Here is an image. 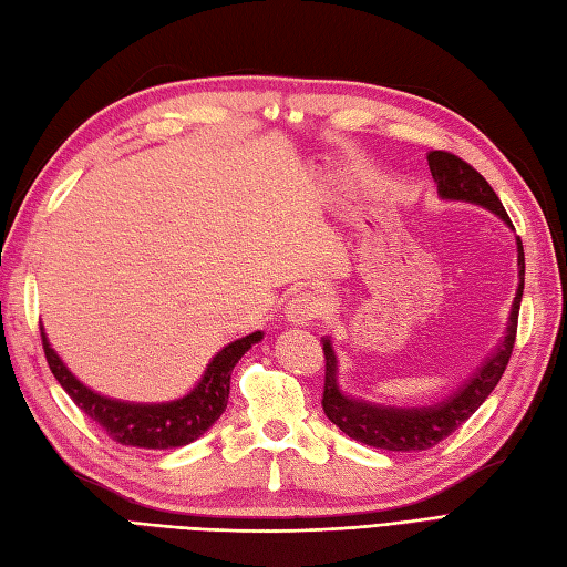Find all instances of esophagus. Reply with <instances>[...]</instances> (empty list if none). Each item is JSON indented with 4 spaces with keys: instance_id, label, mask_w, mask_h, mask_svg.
I'll use <instances>...</instances> for the list:
<instances>
[{
    "instance_id": "1",
    "label": "esophagus",
    "mask_w": 567,
    "mask_h": 567,
    "mask_svg": "<svg viewBox=\"0 0 567 567\" xmlns=\"http://www.w3.org/2000/svg\"><path fill=\"white\" fill-rule=\"evenodd\" d=\"M322 303L313 291H298L286 306V318L293 322V326H306V322L320 318Z\"/></svg>"
}]
</instances>
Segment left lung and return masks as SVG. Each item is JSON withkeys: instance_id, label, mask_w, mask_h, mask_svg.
Wrapping results in <instances>:
<instances>
[{"instance_id": "left-lung-1", "label": "left lung", "mask_w": 567, "mask_h": 567, "mask_svg": "<svg viewBox=\"0 0 567 567\" xmlns=\"http://www.w3.org/2000/svg\"><path fill=\"white\" fill-rule=\"evenodd\" d=\"M429 166L437 183L441 198L477 203L482 207H487L494 215H499L506 225L514 227L489 183L484 181L467 161H462L460 156L450 152H431ZM524 245L522 239H518V276H522V284L516 288V298L504 340L496 344V350L484 360L477 372L455 391V394H450L447 399L423 409H394L381 406V403L352 399L344 394L338 384V357L332 352L330 340L322 338L320 344L322 354H326L322 411H326L328 419L338 425L344 435L379 450H401V453H409V450H429L445 441L450 433H455L460 425L482 406L484 399H487L494 386L499 384L506 364H509V357L516 342L518 308H522L524 296Z\"/></svg>"}]
</instances>
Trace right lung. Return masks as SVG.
I'll return each mask as SVG.
<instances>
[{
	"label": "right lung",
	"mask_w": 567,
	"mask_h": 567,
	"mask_svg": "<svg viewBox=\"0 0 567 567\" xmlns=\"http://www.w3.org/2000/svg\"><path fill=\"white\" fill-rule=\"evenodd\" d=\"M264 338V332H251L247 338L229 342L225 350H219L213 362L207 364L200 384L195 386L188 396L168 403H124L105 399L90 391L87 386L68 372V367L61 362V357L45 340L41 328L43 354L49 362L58 384L65 389V394L73 399L75 406L83 411L90 421H95L114 443L146 447V450H166L181 447L210 429V425L223 415L227 409L229 396V377H233L235 364L241 360L251 344H257Z\"/></svg>",
	"instance_id": "obj_1"
}]
</instances>
